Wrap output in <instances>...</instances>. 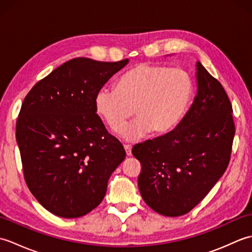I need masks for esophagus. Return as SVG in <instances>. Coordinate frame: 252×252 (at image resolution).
I'll return each mask as SVG.
<instances>
[{
  "mask_svg": "<svg viewBox=\"0 0 252 252\" xmlns=\"http://www.w3.org/2000/svg\"><path fill=\"white\" fill-rule=\"evenodd\" d=\"M125 149H126V156H131L132 155V146L131 145H125Z\"/></svg>",
  "mask_w": 252,
  "mask_h": 252,
  "instance_id": "34e87169",
  "label": "esophagus"
}]
</instances>
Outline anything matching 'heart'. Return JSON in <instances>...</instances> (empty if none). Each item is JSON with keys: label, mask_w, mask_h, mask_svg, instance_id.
<instances>
[{"label": "heart", "mask_w": 252, "mask_h": 252, "mask_svg": "<svg viewBox=\"0 0 252 252\" xmlns=\"http://www.w3.org/2000/svg\"><path fill=\"white\" fill-rule=\"evenodd\" d=\"M194 92V80L184 69L140 63L122 74L117 90H98L94 106L114 132L125 126L135 109L138 118L121 134L126 141H136L153 130L158 134L173 130L184 118Z\"/></svg>", "instance_id": "b5f03b06"}]
</instances>
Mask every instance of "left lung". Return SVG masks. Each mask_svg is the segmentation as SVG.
Segmentation results:
<instances>
[{
    "label": "left lung",
    "instance_id": "8db88e82",
    "mask_svg": "<svg viewBox=\"0 0 252 252\" xmlns=\"http://www.w3.org/2000/svg\"><path fill=\"white\" fill-rule=\"evenodd\" d=\"M197 95L175 129L137 144L132 154L142 164L138 189L154 211L186 215L206 197L231 159L233 108L222 84L199 62Z\"/></svg>",
    "mask_w": 252,
    "mask_h": 252
}]
</instances>
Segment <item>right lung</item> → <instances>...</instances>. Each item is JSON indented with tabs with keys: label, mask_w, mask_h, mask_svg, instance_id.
Returning <instances> with one entry per match:
<instances>
[{
	"label": "right lung",
	"mask_w": 252,
	"mask_h": 252,
	"mask_svg": "<svg viewBox=\"0 0 252 252\" xmlns=\"http://www.w3.org/2000/svg\"><path fill=\"white\" fill-rule=\"evenodd\" d=\"M127 63L73 58L40 80L24 99L16 140L25 181L53 215L73 219L92 211L126 158L122 144L96 114L94 98Z\"/></svg>",
	"instance_id": "add662e5"
}]
</instances>
